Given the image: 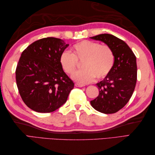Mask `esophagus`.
Returning a JSON list of instances; mask_svg holds the SVG:
<instances>
[{"mask_svg": "<svg viewBox=\"0 0 155 155\" xmlns=\"http://www.w3.org/2000/svg\"><path fill=\"white\" fill-rule=\"evenodd\" d=\"M75 86L77 87H83L85 86V85L83 84H80V83H76Z\"/></svg>", "mask_w": 155, "mask_h": 155, "instance_id": "esophagus-1", "label": "esophagus"}]
</instances>
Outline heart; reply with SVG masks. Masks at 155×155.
<instances>
[{
	"mask_svg": "<svg viewBox=\"0 0 155 155\" xmlns=\"http://www.w3.org/2000/svg\"><path fill=\"white\" fill-rule=\"evenodd\" d=\"M72 54L65 51L60 56L59 61L66 73L72 74L77 67V61H84V70L76 72L72 76L74 81L80 84H87L95 78L101 79L107 76L113 68L114 56L107 45H101L97 42L83 41L74 45Z\"/></svg>",
	"mask_w": 155,
	"mask_h": 155,
	"instance_id": "heart-1",
	"label": "heart"
}]
</instances>
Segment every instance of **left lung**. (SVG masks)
<instances>
[{
  "label": "left lung",
  "mask_w": 155,
  "mask_h": 155,
  "mask_svg": "<svg viewBox=\"0 0 155 155\" xmlns=\"http://www.w3.org/2000/svg\"><path fill=\"white\" fill-rule=\"evenodd\" d=\"M90 38L106 44L112 49L114 56V64L109 74L96 84L99 94L91 101V104L102 113H117L130 100L135 88L136 57L126 42L114 35L101 34Z\"/></svg>",
  "instance_id": "1"
}]
</instances>
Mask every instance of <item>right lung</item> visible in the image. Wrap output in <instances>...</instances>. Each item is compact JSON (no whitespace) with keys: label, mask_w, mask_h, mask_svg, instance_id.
Masks as SVG:
<instances>
[{"label":"right lung","mask_w":155,"mask_h":155,"mask_svg":"<svg viewBox=\"0 0 155 155\" xmlns=\"http://www.w3.org/2000/svg\"><path fill=\"white\" fill-rule=\"evenodd\" d=\"M69 46L54 37L34 42L22 52L16 69V85L27 106L38 113H51L63 105L74 83L60 64Z\"/></svg>","instance_id":"obj_1"}]
</instances>
